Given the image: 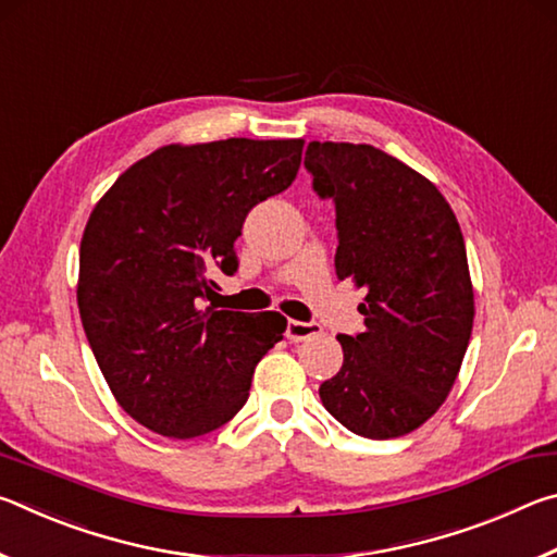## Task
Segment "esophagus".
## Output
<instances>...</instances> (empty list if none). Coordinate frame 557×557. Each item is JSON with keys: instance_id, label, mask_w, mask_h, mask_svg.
<instances>
[{"instance_id": "obj_1", "label": "esophagus", "mask_w": 557, "mask_h": 557, "mask_svg": "<svg viewBox=\"0 0 557 557\" xmlns=\"http://www.w3.org/2000/svg\"><path fill=\"white\" fill-rule=\"evenodd\" d=\"M322 334V326L314 322H297V319H289L287 322V338L289 342H307V338Z\"/></svg>"}]
</instances>
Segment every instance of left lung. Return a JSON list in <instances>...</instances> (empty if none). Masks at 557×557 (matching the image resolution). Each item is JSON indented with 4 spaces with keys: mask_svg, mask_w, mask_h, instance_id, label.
<instances>
[{
    "mask_svg": "<svg viewBox=\"0 0 557 557\" xmlns=\"http://www.w3.org/2000/svg\"><path fill=\"white\" fill-rule=\"evenodd\" d=\"M314 191L336 206V277L366 287V332L319 398L356 435L418 430L457 381L474 324L467 248L437 186L371 145L309 143Z\"/></svg>",
    "mask_w": 557,
    "mask_h": 557,
    "instance_id": "obj_1",
    "label": "left lung"
}]
</instances>
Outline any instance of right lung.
I'll return each instance as SVG.
<instances>
[{"label":"right lung","instance_id":"1","mask_svg":"<svg viewBox=\"0 0 557 557\" xmlns=\"http://www.w3.org/2000/svg\"><path fill=\"white\" fill-rule=\"evenodd\" d=\"M305 139L231 137L166 145L132 164L92 209L81 240L78 309L112 395L164 437L219 430L287 329L199 309L211 275L238 270L233 243L252 206L295 182Z\"/></svg>","mask_w":557,"mask_h":557}]
</instances>
